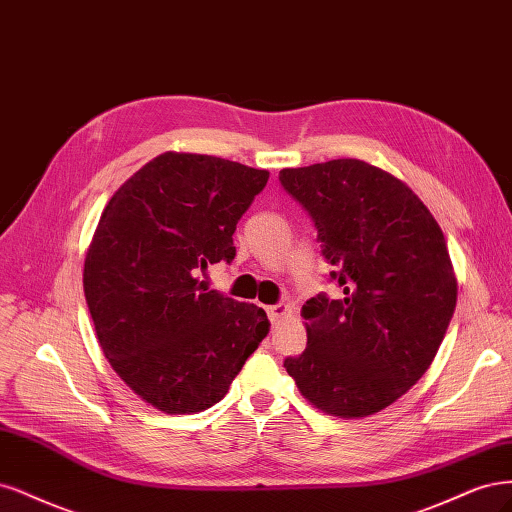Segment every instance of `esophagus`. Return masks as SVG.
Segmentation results:
<instances>
[{
	"mask_svg": "<svg viewBox=\"0 0 512 512\" xmlns=\"http://www.w3.org/2000/svg\"><path fill=\"white\" fill-rule=\"evenodd\" d=\"M266 312H268V317H270V321H272V323H280V321H283V319L289 315V306H285V304L268 306V308H266Z\"/></svg>",
	"mask_w": 512,
	"mask_h": 512,
	"instance_id": "34e87169",
	"label": "esophagus"
}]
</instances>
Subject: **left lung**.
<instances>
[{"label": "left lung", "mask_w": 512, "mask_h": 512, "mask_svg": "<svg viewBox=\"0 0 512 512\" xmlns=\"http://www.w3.org/2000/svg\"><path fill=\"white\" fill-rule=\"evenodd\" d=\"M278 178L315 221L344 293L302 306L308 346L285 368L325 415L370 417L419 381L447 334L457 304L447 240L404 180L361 159Z\"/></svg>", "instance_id": "1"}]
</instances>
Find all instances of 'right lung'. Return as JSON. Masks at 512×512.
Wrapping results in <instances>:
<instances>
[{
    "instance_id": "add662e5",
    "label": "right lung",
    "mask_w": 512,
    "mask_h": 512,
    "mask_svg": "<svg viewBox=\"0 0 512 512\" xmlns=\"http://www.w3.org/2000/svg\"><path fill=\"white\" fill-rule=\"evenodd\" d=\"M268 176L168 151L125 180L95 227L82 285L97 340L123 383L161 412L221 402L270 332L263 308L200 276L236 257V223Z\"/></svg>"
}]
</instances>
